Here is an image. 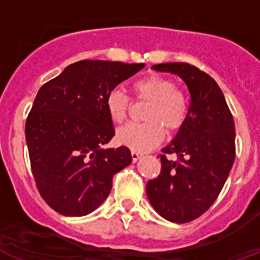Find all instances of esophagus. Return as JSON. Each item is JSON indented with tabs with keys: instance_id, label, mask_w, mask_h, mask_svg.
Masks as SVG:
<instances>
[{
	"instance_id": "esophagus-1",
	"label": "esophagus",
	"mask_w": 260,
	"mask_h": 260,
	"mask_svg": "<svg viewBox=\"0 0 260 260\" xmlns=\"http://www.w3.org/2000/svg\"><path fill=\"white\" fill-rule=\"evenodd\" d=\"M131 156H132V160H134V162H136L137 160H140L141 157H143V153L137 152V150H132V152H131Z\"/></svg>"
}]
</instances>
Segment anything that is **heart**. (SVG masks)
<instances>
[{"instance_id": "heart-1", "label": "heart", "mask_w": 260, "mask_h": 260, "mask_svg": "<svg viewBox=\"0 0 260 260\" xmlns=\"http://www.w3.org/2000/svg\"><path fill=\"white\" fill-rule=\"evenodd\" d=\"M135 96L141 102H149L145 108V123L128 124L117 131V143L132 150L144 152L152 149L165 137V128L176 132L186 121L189 106L185 95L176 88L169 78L152 74L132 84ZM106 110L113 123H124L129 115V98L121 89H112L106 96Z\"/></svg>"}]
</instances>
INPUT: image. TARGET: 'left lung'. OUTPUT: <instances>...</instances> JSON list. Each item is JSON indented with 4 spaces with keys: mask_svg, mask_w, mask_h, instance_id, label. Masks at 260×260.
Here are the masks:
<instances>
[{
    "mask_svg": "<svg viewBox=\"0 0 260 260\" xmlns=\"http://www.w3.org/2000/svg\"><path fill=\"white\" fill-rule=\"evenodd\" d=\"M152 69L178 75L190 93L186 121L162 149L158 177L148 181L154 210L174 223L190 222L214 204L235 158L234 119L211 76L189 63H161ZM176 154L177 161L168 160Z\"/></svg>",
    "mask_w": 260,
    "mask_h": 260,
    "instance_id": "8db88e82",
    "label": "left lung"
}]
</instances>
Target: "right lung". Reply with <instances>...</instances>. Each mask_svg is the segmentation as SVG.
<instances>
[{
    "label": "right lung",
    "mask_w": 260,
    "mask_h": 260,
    "mask_svg": "<svg viewBox=\"0 0 260 260\" xmlns=\"http://www.w3.org/2000/svg\"><path fill=\"white\" fill-rule=\"evenodd\" d=\"M144 66L79 60L39 88L26 120V143L39 193L59 214L92 213L108 197L113 176L132 162L126 147L102 148L115 136L104 102Z\"/></svg>",
    "instance_id": "obj_1"
}]
</instances>
